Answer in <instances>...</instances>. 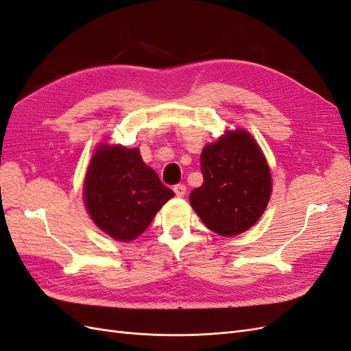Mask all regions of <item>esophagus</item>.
Listing matches in <instances>:
<instances>
[{"instance_id": "esophagus-1", "label": "esophagus", "mask_w": 351, "mask_h": 351, "mask_svg": "<svg viewBox=\"0 0 351 351\" xmlns=\"http://www.w3.org/2000/svg\"><path fill=\"white\" fill-rule=\"evenodd\" d=\"M186 186L184 184H176L174 186V192H176V195L178 196V197H183L184 195H186Z\"/></svg>"}]
</instances>
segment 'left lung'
<instances>
[{"label":"left lung","mask_w":351,"mask_h":351,"mask_svg":"<svg viewBox=\"0 0 351 351\" xmlns=\"http://www.w3.org/2000/svg\"><path fill=\"white\" fill-rule=\"evenodd\" d=\"M204 184L190 193L196 214L221 236L254 226L271 196V173L259 146L244 130L222 136L200 155Z\"/></svg>","instance_id":"8db88e82"}]
</instances>
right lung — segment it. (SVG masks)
I'll return each instance as SVG.
<instances>
[{
  "mask_svg": "<svg viewBox=\"0 0 351 351\" xmlns=\"http://www.w3.org/2000/svg\"><path fill=\"white\" fill-rule=\"evenodd\" d=\"M174 196L139 149L99 146L84 180V204L102 231L130 241L149 227L156 212Z\"/></svg>",
  "mask_w": 351,
  "mask_h": 351,
  "instance_id": "right-lung-1",
  "label": "right lung"
}]
</instances>
